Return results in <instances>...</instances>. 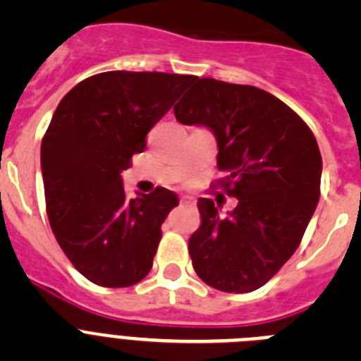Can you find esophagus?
Wrapping results in <instances>:
<instances>
[{"label":"esophagus","mask_w":361,"mask_h":361,"mask_svg":"<svg viewBox=\"0 0 361 361\" xmlns=\"http://www.w3.org/2000/svg\"><path fill=\"white\" fill-rule=\"evenodd\" d=\"M180 204H183V206H188V204H191V200L188 199V197H183V199H180Z\"/></svg>","instance_id":"esophagus-1"}]
</instances>
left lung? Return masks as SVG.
<instances>
[{
	"label": "left lung",
	"instance_id": "8db88e82",
	"mask_svg": "<svg viewBox=\"0 0 361 361\" xmlns=\"http://www.w3.org/2000/svg\"><path fill=\"white\" fill-rule=\"evenodd\" d=\"M173 111L178 123L212 130L220 184L238 200L226 216L212 199L197 202L202 222L188 244L195 273L224 293L262 288L293 257L317 209V139L288 104L250 85L197 79Z\"/></svg>",
	"mask_w": 361,
	"mask_h": 361
}]
</instances>
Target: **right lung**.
<instances>
[{"mask_svg":"<svg viewBox=\"0 0 361 361\" xmlns=\"http://www.w3.org/2000/svg\"><path fill=\"white\" fill-rule=\"evenodd\" d=\"M195 75L103 72L75 85L41 142L50 228L73 267L103 288H128L153 266L161 226L178 204L166 188L126 199L121 171Z\"/></svg>","mask_w":361,"mask_h":361,"instance_id":"obj_1","label":"right lung"}]
</instances>
